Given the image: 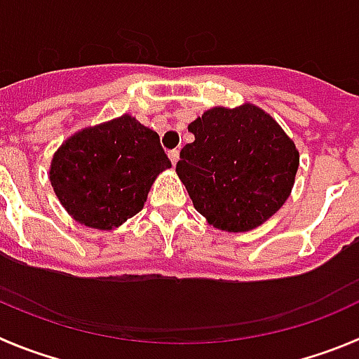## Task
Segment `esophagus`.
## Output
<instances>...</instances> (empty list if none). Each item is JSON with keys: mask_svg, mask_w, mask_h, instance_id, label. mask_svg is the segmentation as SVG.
Wrapping results in <instances>:
<instances>
[{"mask_svg": "<svg viewBox=\"0 0 359 359\" xmlns=\"http://www.w3.org/2000/svg\"><path fill=\"white\" fill-rule=\"evenodd\" d=\"M168 158H170V161H172V165H176L177 159H180V150H168Z\"/></svg>", "mask_w": 359, "mask_h": 359, "instance_id": "esophagus-1", "label": "esophagus"}]
</instances>
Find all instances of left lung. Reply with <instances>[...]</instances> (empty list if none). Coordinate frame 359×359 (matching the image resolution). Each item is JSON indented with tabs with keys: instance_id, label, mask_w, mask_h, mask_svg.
I'll use <instances>...</instances> for the list:
<instances>
[{
	"instance_id": "1",
	"label": "left lung",
	"mask_w": 359,
	"mask_h": 359,
	"mask_svg": "<svg viewBox=\"0 0 359 359\" xmlns=\"http://www.w3.org/2000/svg\"><path fill=\"white\" fill-rule=\"evenodd\" d=\"M176 172L196 211L222 231L242 233L279 211L292 192L299 152L253 104L212 108L189 124Z\"/></svg>"
}]
</instances>
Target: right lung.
Wrapping results in <instances>:
<instances>
[{
    "label": "right lung",
    "instance_id": "add662e5",
    "mask_svg": "<svg viewBox=\"0 0 359 359\" xmlns=\"http://www.w3.org/2000/svg\"><path fill=\"white\" fill-rule=\"evenodd\" d=\"M170 167L158 133L123 115L67 139L53 158L51 185L76 222L111 229L143 209L156 176Z\"/></svg>",
    "mask_w": 359,
    "mask_h": 359
}]
</instances>
